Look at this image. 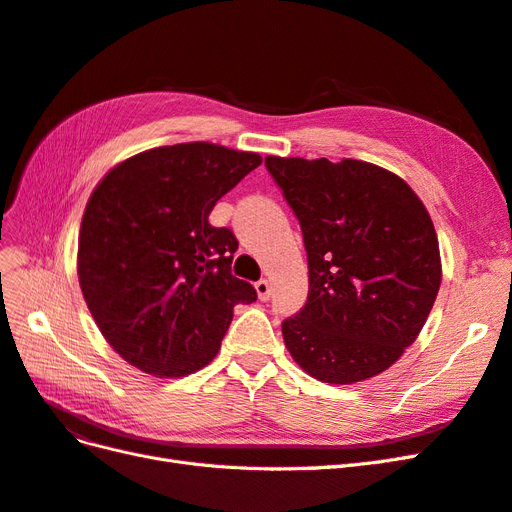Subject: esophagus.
Here are the masks:
<instances>
[{
  "label": "esophagus",
  "instance_id": "1",
  "mask_svg": "<svg viewBox=\"0 0 512 512\" xmlns=\"http://www.w3.org/2000/svg\"><path fill=\"white\" fill-rule=\"evenodd\" d=\"M254 286H256V292H258V299L260 301H269V297H271V284H269V280H258Z\"/></svg>",
  "mask_w": 512,
  "mask_h": 512
}]
</instances>
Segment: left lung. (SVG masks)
Segmentation results:
<instances>
[{
  "instance_id": "1",
  "label": "left lung",
  "mask_w": 512,
  "mask_h": 512,
  "mask_svg": "<svg viewBox=\"0 0 512 512\" xmlns=\"http://www.w3.org/2000/svg\"><path fill=\"white\" fill-rule=\"evenodd\" d=\"M265 166L307 252V301L282 322L292 359L331 384L380 374L414 344L440 290L425 205L404 179L361 160L267 156Z\"/></svg>"
}]
</instances>
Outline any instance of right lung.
<instances>
[{
	"mask_svg": "<svg viewBox=\"0 0 512 512\" xmlns=\"http://www.w3.org/2000/svg\"><path fill=\"white\" fill-rule=\"evenodd\" d=\"M258 153L181 143L117 164L91 194L79 282L98 329L130 365L179 378L220 350L232 307L256 290L230 273L239 241L209 224Z\"/></svg>",
	"mask_w": 512,
	"mask_h": 512,
	"instance_id": "add662e5",
	"label": "right lung"
}]
</instances>
